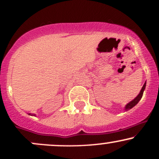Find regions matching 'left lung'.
I'll return each instance as SVG.
<instances>
[{
	"mask_svg": "<svg viewBox=\"0 0 159 159\" xmlns=\"http://www.w3.org/2000/svg\"><path fill=\"white\" fill-rule=\"evenodd\" d=\"M145 87H146V82L144 83L143 87H142L141 90H140V93L138 94V96H137V97L134 98V99H133L132 102H129V104H127V105H125V111H128V110H129V109L132 108L133 107L135 106L138 103V102L140 101V98H141L142 96H143V93L144 90H145Z\"/></svg>",
	"mask_w": 159,
	"mask_h": 159,
	"instance_id": "left-lung-1",
	"label": "left lung"
}]
</instances>
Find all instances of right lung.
Segmentation results:
<instances>
[{
    "instance_id": "add662e5",
    "label": "right lung",
    "mask_w": 159,
    "mask_h": 159,
    "mask_svg": "<svg viewBox=\"0 0 159 159\" xmlns=\"http://www.w3.org/2000/svg\"><path fill=\"white\" fill-rule=\"evenodd\" d=\"M29 115H30V114H29ZM32 115H34V114H32Z\"/></svg>"
}]
</instances>
